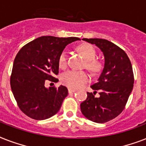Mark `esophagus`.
Returning <instances> with one entry per match:
<instances>
[{"instance_id": "34e87169", "label": "esophagus", "mask_w": 146, "mask_h": 146, "mask_svg": "<svg viewBox=\"0 0 146 146\" xmlns=\"http://www.w3.org/2000/svg\"><path fill=\"white\" fill-rule=\"evenodd\" d=\"M76 91V89H71V88H69V89H68L69 93H73V92H75Z\"/></svg>"}]
</instances>
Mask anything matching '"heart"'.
I'll list each match as a JSON object with an SVG mask.
<instances>
[{
	"instance_id": "heart-1",
	"label": "heart",
	"mask_w": 146,
	"mask_h": 146,
	"mask_svg": "<svg viewBox=\"0 0 146 146\" xmlns=\"http://www.w3.org/2000/svg\"><path fill=\"white\" fill-rule=\"evenodd\" d=\"M78 50L83 56L86 63L85 66L94 74L100 73L103 69V63L96 59V50L92 44L84 43L79 45ZM58 66L60 68L65 69L67 66V53L63 50L58 57ZM89 81V76L85 71L69 70L63 73L61 82L66 86L71 89H77L82 86Z\"/></svg>"
}]
</instances>
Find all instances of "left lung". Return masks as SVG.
<instances>
[{"mask_svg":"<svg viewBox=\"0 0 146 146\" xmlns=\"http://www.w3.org/2000/svg\"><path fill=\"white\" fill-rule=\"evenodd\" d=\"M95 44L104 54V66L98 82L87 92V98L80 104L82 114L93 122L103 123L120 114L127 104L134 83L131 62L124 50L102 38H82ZM98 90L100 96H95Z\"/></svg>","mask_w":146,"mask_h":146,"instance_id":"8db88e82","label":"left lung"}]
</instances>
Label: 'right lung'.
<instances>
[{"label": "right lung", "mask_w": 146, "mask_h": 146, "mask_svg": "<svg viewBox=\"0 0 146 146\" xmlns=\"http://www.w3.org/2000/svg\"><path fill=\"white\" fill-rule=\"evenodd\" d=\"M79 38L42 36L25 44L15 57L10 87L19 109L34 120H45L58 112L68 95L66 87H49L57 82L58 57L65 47Z\"/></svg>", "instance_id": "obj_1"}]
</instances>
